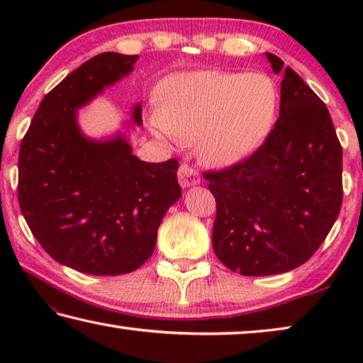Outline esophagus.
<instances>
[{"label":"esophagus","instance_id":"34e87169","mask_svg":"<svg viewBox=\"0 0 363 363\" xmlns=\"http://www.w3.org/2000/svg\"><path fill=\"white\" fill-rule=\"evenodd\" d=\"M177 179H179V184L182 187H192L195 184H199V173L190 167L189 163H181L179 171H177Z\"/></svg>","mask_w":363,"mask_h":363}]
</instances>
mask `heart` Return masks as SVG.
<instances>
[{
    "label": "heart",
    "mask_w": 363,
    "mask_h": 363,
    "mask_svg": "<svg viewBox=\"0 0 363 363\" xmlns=\"http://www.w3.org/2000/svg\"><path fill=\"white\" fill-rule=\"evenodd\" d=\"M277 110V88L264 73L194 72L169 78L160 96V126L179 143L203 140L206 158L229 167L253 153Z\"/></svg>",
    "instance_id": "b5f03b06"
}]
</instances>
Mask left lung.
<instances>
[{
    "instance_id": "left-lung-1",
    "label": "left lung",
    "mask_w": 363,
    "mask_h": 363,
    "mask_svg": "<svg viewBox=\"0 0 363 363\" xmlns=\"http://www.w3.org/2000/svg\"><path fill=\"white\" fill-rule=\"evenodd\" d=\"M275 73L284 60L266 52ZM216 199L213 248L242 275L284 274L327 238L342 203V147L330 112L290 67L280 115L264 143L229 168L206 171Z\"/></svg>"
}]
</instances>
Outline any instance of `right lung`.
Instances as JSON below:
<instances>
[{"instance_id": "obj_1", "label": "right lung", "mask_w": 363, "mask_h": 363, "mask_svg": "<svg viewBox=\"0 0 363 363\" xmlns=\"http://www.w3.org/2000/svg\"><path fill=\"white\" fill-rule=\"evenodd\" d=\"M138 56L102 52L67 75L36 108L19 152L21 211L46 253L78 272L121 275L152 256L179 200V162L147 163L123 136L84 138L77 108L133 70ZM143 108L133 120L143 125Z\"/></svg>"}]
</instances>
